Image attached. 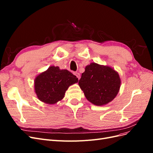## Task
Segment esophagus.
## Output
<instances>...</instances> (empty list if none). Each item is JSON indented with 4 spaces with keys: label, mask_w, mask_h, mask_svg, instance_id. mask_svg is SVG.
Returning a JSON list of instances; mask_svg holds the SVG:
<instances>
[{
    "label": "esophagus",
    "mask_w": 153,
    "mask_h": 153,
    "mask_svg": "<svg viewBox=\"0 0 153 153\" xmlns=\"http://www.w3.org/2000/svg\"><path fill=\"white\" fill-rule=\"evenodd\" d=\"M74 75H75L78 78V80L80 79V73H77V72H75V73H74Z\"/></svg>",
    "instance_id": "34e87169"
}]
</instances>
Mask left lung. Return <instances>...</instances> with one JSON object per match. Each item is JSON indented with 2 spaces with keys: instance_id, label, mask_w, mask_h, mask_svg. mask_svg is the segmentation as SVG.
<instances>
[{
  "instance_id": "left-lung-1",
  "label": "left lung",
  "mask_w": 153,
  "mask_h": 153,
  "mask_svg": "<svg viewBox=\"0 0 153 153\" xmlns=\"http://www.w3.org/2000/svg\"><path fill=\"white\" fill-rule=\"evenodd\" d=\"M119 73L108 66L91 62L86 66L78 82L86 99L96 106H103L111 102L121 87Z\"/></svg>"
}]
</instances>
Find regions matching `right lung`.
Instances as JSON below:
<instances>
[{"label":"right lung","instance_id":"1","mask_svg":"<svg viewBox=\"0 0 153 153\" xmlns=\"http://www.w3.org/2000/svg\"><path fill=\"white\" fill-rule=\"evenodd\" d=\"M78 82V78L67 69L52 66L36 76L34 91L41 101L53 105L62 100L68 87Z\"/></svg>","mask_w":153,"mask_h":153}]
</instances>
